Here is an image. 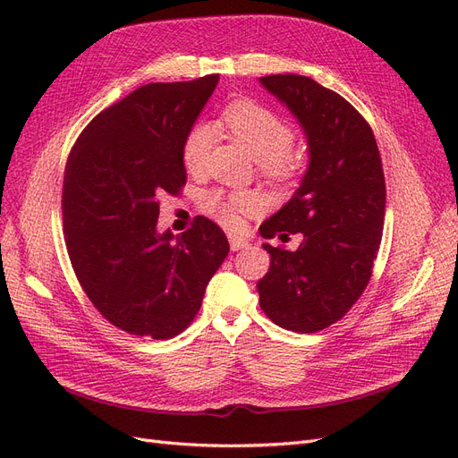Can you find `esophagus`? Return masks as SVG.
<instances>
[{
    "instance_id": "34e87169",
    "label": "esophagus",
    "mask_w": 458,
    "mask_h": 458,
    "mask_svg": "<svg viewBox=\"0 0 458 458\" xmlns=\"http://www.w3.org/2000/svg\"><path fill=\"white\" fill-rule=\"evenodd\" d=\"M229 246H231L233 252H237V250H241V248H248L250 244H248V241H244V239H241V237H234V234H231V237H229Z\"/></svg>"
}]
</instances>
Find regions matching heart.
Returning a JSON list of instances; mask_svg holds the SVG:
<instances>
[{
  "label": "heart",
  "instance_id": "heart-1",
  "mask_svg": "<svg viewBox=\"0 0 458 458\" xmlns=\"http://www.w3.org/2000/svg\"><path fill=\"white\" fill-rule=\"evenodd\" d=\"M221 126L237 140L254 160L261 174L271 182H286L298 170L296 158L290 155L294 130L273 110L252 101H237L221 114ZM216 143V128L208 122H197L183 141L182 158L189 174H202ZM259 200L248 191H208L202 197L204 212L216 217L227 229H239L244 214L258 210Z\"/></svg>",
  "mask_w": 458,
  "mask_h": 458
}]
</instances>
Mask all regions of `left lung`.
<instances>
[{"label":"left lung","instance_id":"obj_1","mask_svg":"<svg viewBox=\"0 0 458 458\" xmlns=\"http://www.w3.org/2000/svg\"><path fill=\"white\" fill-rule=\"evenodd\" d=\"M306 131L310 165L279 212L263 221V239L301 234L298 250L263 244L271 256L258 283L259 308L286 330L318 332L352 310L377 259L386 183L369 122L336 91L298 74L259 78Z\"/></svg>","mask_w":458,"mask_h":458}]
</instances>
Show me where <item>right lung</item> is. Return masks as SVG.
<instances>
[{
  "instance_id": "1",
  "label": "right lung",
  "mask_w": 458,
  "mask_h": 458,
  "mask_svg": "<svg viewBox=\"0 0 458 458\" xmlns=\"http://www.w3.org/2000/svg\"><path fill=\"white\" fill-rule=\"evenodd\" d=\"M217 80L137 88L88 123L66 162L68 258L95 310L133 336L183 332L229 254L225 233L204 216L175 237L157 231L160 200L187 182L185 135Z\"/></svg>"
}]
</instances>
